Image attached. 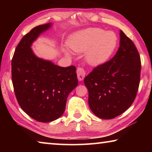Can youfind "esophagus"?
Listing matches in <instances>:
<instances>
[{"instance_id":"esophagus-1","label":"esophagus","mask_w":152,"mask_h":152,"mask_svg":"<svg viewBox=\"0 0 152 152\" xmlns=\"http://www.w3.org/2000/svg\"><path fill=\"white\" fill-rule=\"evenodd\" d=\"M77 76H78V78L80 81L82 80L85 77V74H86V72L84 70V69L82 67H78L77 68Z\"/></svg>"}]
</instances>
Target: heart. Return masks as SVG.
Segmentation results:
<instances>
[{
	"label": "heart",
	"instance_id": "heart-1",
	"mask_svg": "<svg viewBox=\"0 0 152 152\" xmlns=\"http://www.w3.org/2000/svg\"><path fill=\"white\" fill-rule=\"evenodd\" d=\"M117 45V37L112 31L92 28L76 34L70 43V48L76 52L88 50L87 61L93 65L106 61Z\"/></svg>",
	"mask_w": 152,
	"mask_h": 152
}]
</instances>
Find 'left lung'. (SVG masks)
<instances>
[{
	"instance_id": "left-lung-1",
	"label": "left lung",
	"mask_w": 152,
	"mask_h": 152,
	"mask_svg": "<svg viewBox=\"0 0 152 152\" xmlns=\"http://www.w3.org/2000/svg\"><path fill=\"white\" fill-rule=\"evenodd\" d=\"M141 58L134 43L120 31V46L112 59L97 66L84 82L90 109L98 117L111 119L134 101L140 82Z\"/></svg>"
}]
</instances>
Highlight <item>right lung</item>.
Here are the masks:
<instances>
[{
	"instance_id": "add662e5",
	"label": "right lung",
	"mask_w": 152,
	"mask_h": 152,
	"mask_svg": "<svg viewBox=\"0 0 152 152\" xmlns=\"http://www.w3.org/2000/svg\"><path fill=\"white\" fill-rule=\"evenodd\" d=\"M35 27L25 35L15 49L11 62L12 82L20 108L37 121L51 122L60 118L67 98L78 85L76 67L58 66L36 57L31 49L33 41L51 27Z\"/></svg>"
}]
</instances>
